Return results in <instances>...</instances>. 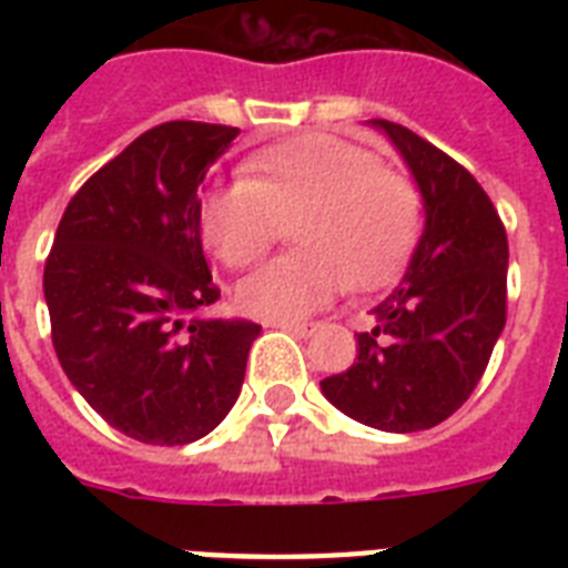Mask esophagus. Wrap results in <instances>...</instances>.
I'll use <instances>...</instances> for the list:
<instances>
[{"mask_svg": "<svg viewBox=\"0 0 568 568\" xmlns=\"http://www.w3.org/2000/svg\"><path fill=\"white\" fill-rule=\"evenodd\" d=\"M267 327L285 329V333H294V336H312L315 333V324H306V321H265Z\"/></svg>", "mask_w": 568, "mask_h": 568, "instance_id": "34e87169", "label": "esophagus"}]
</instances>
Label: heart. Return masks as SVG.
<instances>
[{"label": "heart", "instance_id": "heart-1", "mask_svg": "<svg viewBox=\"0 0 568 568\" xmlns=\"http://www.w3.org/2000/svg\"><path fill=\"white\" fill-rule=\"evenodd\" d=\"M200 235L230 267L265 256L292 223V253L239 285L262 321H297L347 288L392 283L422 235V191L372 150L336 135H301L258 150L244 176L205 191Z\"/></svg>", "mask_w": 568, "mask_h": 568}]
</instances>
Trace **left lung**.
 I'll list each match as a JSON object with an SVG mask.
<instances>
[{
    "label": "left lung",
    "instance_id": "1",
    "mask_svg": "<svg viewBox=\"0 0 568 568\" xmlns=\"http://www.w3.org/2000/svg\"><path fill=\"white\" fill-rule=\"evenodd\" d=\"M424 196V235L404 283L356 333V359L321 379L329 404L386 433L436 427L484 377L507 321V232L480 182L400 123L374 120Z\"/></svg>",
    "mask_w": 568,
    "mask_h": 568
}]
</instances>
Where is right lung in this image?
Wrapping results in <instances>:
<instances>
[{
  "instance_id": "1",
  "label": "right lung",
  "mask_w": 568,
  "mask_h": 568,
  "mask_svg": "<svg viewBox=\"0 0 568 568\" xmlns=\"http://www.w3.org/2000/svg\"><path fill=\"white\" fill-rule=\"evenodd\" d=\"M235 126L146 129L67 203L43 267L52 347L79 395L129 439L189 445L239 400L253 321L221 297L200 241V182Z\"/></svg>"
}]
</instances>
